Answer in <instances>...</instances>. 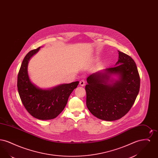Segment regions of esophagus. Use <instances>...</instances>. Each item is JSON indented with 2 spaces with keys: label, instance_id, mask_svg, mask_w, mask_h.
Wrapping results in <instances>:
<instances>
[{
  "label": "esophagus",
  "instance_id": "1",
  "mask_svg": "<svg viewBox=\"0 0 158 158\" xmlns=\"http://www.w3.org/2000/svg\"><path fill=\"white\" fill-rule=\"evenodd\" d=\"M85 80H81V81H80V82H79V84H80V85L81 86H83L85 85Z\"/></svg>",
  "mask_w": 158,
  "mask_h": 158
}]
</instances>
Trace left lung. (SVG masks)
Masks as SVG:
<instances>
[{
    "mask_svg": "<svg viewBox=\"0 0 158 158\" xmlns=\"http://www.w3.org/2000/svg\"><path fill=\"white\" fill-rule=\"evenodd\" d=\"M118 60L113 68L92 73L85 86L86 106L94 116L102 120H117L130 111L140 85V76L133 59L118 51ZM117 75L119 79H110Z\"/></svg>",
    "mask_w": 158,
    "mask_h": 158,
    "instance_id": "obj_1",
    "label": "left lung"
}]
</instances>
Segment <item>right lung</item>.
<instances>
[{"label": "right lung", "mask_w": 158, "mask_h": 158, "mask_svg": "<svg viewBox=\"0 0 158 158\" xmlns=\"http://www.w3.org/2000/svg\"><path fill=\"white\" fill-rule=\"evenodd\" d=\"M40 48L31 50L24 57L18 75L17 87L27 111L37 119L47 120L55 118L62 112L70 95L79 82L62 84L50 89H42L34 85L29 78L27 68L31 57Z\"/></svg>", "instance_id": "right-lung-1"}]
</instances>
